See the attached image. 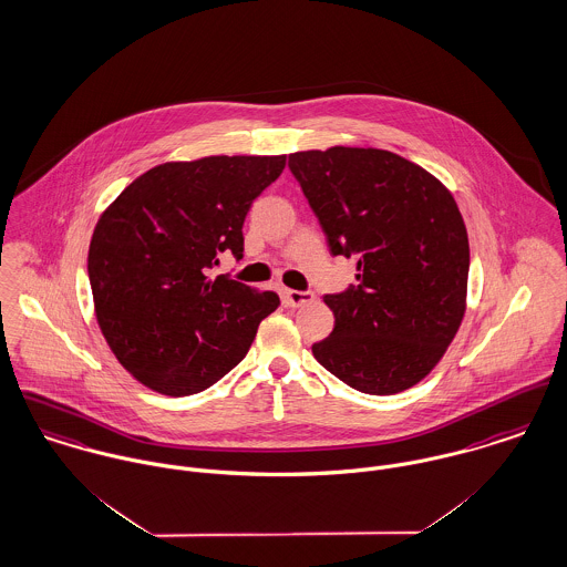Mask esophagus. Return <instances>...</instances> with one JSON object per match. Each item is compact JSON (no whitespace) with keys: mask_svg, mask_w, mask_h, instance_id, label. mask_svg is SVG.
<instances>
[{"mask_svg":"<svg viewBox=\"0 0 567 567\" xmlns=\"http://www.w3.org/2000/svg\"><path fill=\"white\" fill-rule=\"evenodd\" d=\"M281 297L288 306L292 308H301L306 303L313 301V295L311 292H303V290H292V288H281Z\"/></svg>","mask_w":567,"mask_h":567,"instance_id":"obj_1","label":"esophagus"}]
</instances>
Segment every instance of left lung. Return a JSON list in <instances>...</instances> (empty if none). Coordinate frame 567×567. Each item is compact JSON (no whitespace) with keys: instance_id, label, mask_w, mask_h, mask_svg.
Returning <instances> with one entry per match:
<instances>
[{"instance_id":"8db88e82","label":"left lung","mask_w":567,"mask_h":567,"mask_svg":"<svg viewBox=\"0 0 567 567\" xmlns=\"http://www.w3.org/2000/svg\"><path fill=\"white\" fill-rule=\"evenodd\" d=\"M290 171L333 256L358 261V286L327 295L333 333L313 358L377 396L422 381L457 336L470 247L451 190L429 171L374 147L290 154Z\"/></svg>"}]
</instances>
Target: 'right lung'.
I'll use <instances>...</instances> for the list:
<instances>
[{
  "label": "right lung",
  "mask_w": 567,
  "mask_h": 567,
  "mask_svg": "<svg viewBox=\"0 0 567 567\" xmlns=\"http://www.w3.org/2000/svg\"><path fill=\"white\" fill-rule=\"evenodd\" d=\"M286 155H207L136 177L95 225L89 279L118 363L166 396L216 383L247 355L272 290L209 277L218 254L243 256V225Z\"/></svg>",
  "instance_id": "add662e5"
}]
</instances>
